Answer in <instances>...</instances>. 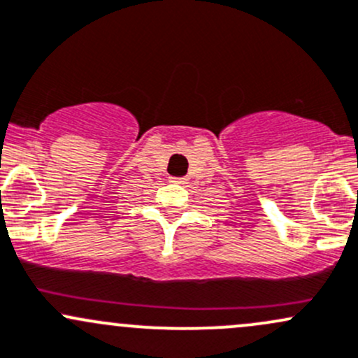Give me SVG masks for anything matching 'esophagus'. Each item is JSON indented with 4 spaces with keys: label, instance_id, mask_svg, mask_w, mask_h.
Instances as JSON below:
<instances>
[{
    "label": "esophagus",
    "instance_id": "obj_1",
    "mask_svg": "<svg viewBox=\"0 0 358 358\" xmlns=\"http://www.w3.org/2000/svg\"><path fill=\"white\" fill-rule=\"evenodd\" d=\"M171 182L173 183H185V178H176L175 176V178H171Z\"/></svg>",
    "mask_w": 358,
    "mask_h": 358
}]
</instances>
